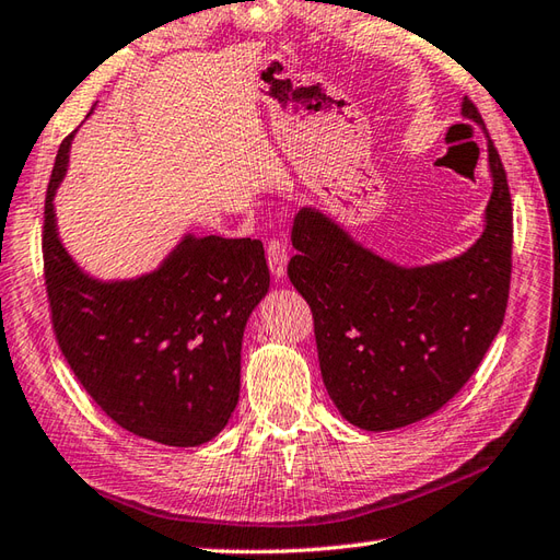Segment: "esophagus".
<instances>
[{"label": "esophagus", "instance_id": "esophagus-1", "mask_svg": "<svg viewBox=\"0 0 560 560\" xmlns=\"http://www.w3.org/2000/svg\"><path fill=\"white\" fill-rule=\"evenodd\" d=\"M266 256H268V266H270L272 276H276L278 280L288 276V248H284V244L280 240H270L266 244Z\"/></svg>", "mask_w": 560, "mask_h": 560}]
</instances>
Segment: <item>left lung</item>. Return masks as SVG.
I'll return each mask as SVG.
<instances>
[{
    "mask_svg": "<svg viewBox=\"0 0 560 560\" xmlns=\"http://www.w3.org/2000/svg\"><path fill=\"white\" fill-rule=\"evenodd\" d=\"M463 117L487 131L469 97ZM487 148L493 179L487 225L465 254L441 264L397 266L316 208L294 218L288 276L312 306L330 400L359 429L393 431L439 412L503 326L513 203L491 139Z\"/></svg>",
    "mask_w": 560,
    "mask_h": 560,
    "instance_id": "left-lung-1",
    "label": "left lung"
}]
</instances>
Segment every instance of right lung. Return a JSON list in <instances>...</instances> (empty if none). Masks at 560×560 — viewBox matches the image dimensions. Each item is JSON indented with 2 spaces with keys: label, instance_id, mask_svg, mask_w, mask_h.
Here are the masks:
<instances>
[{
  "label": "right lung",
  "instance_id": "obj_1",
  "mask_svg": "<svg viewBox=\"0 0 560 560\" xmlns=\"http://www.w3.org/2000/svg\"><path fill=\"white\" fill-rule=\"evenodd\" d=\"M71 141L57 151L43 228L59 350L121 429L175 448L208 443L240 400L244 328L270 288L264 244L186 234L153 272L91 278L67 254L55 218Z\"/></svg>",
  "mask_w": 560,
  "mask_h": 560
}]
</instances>
